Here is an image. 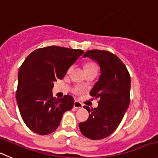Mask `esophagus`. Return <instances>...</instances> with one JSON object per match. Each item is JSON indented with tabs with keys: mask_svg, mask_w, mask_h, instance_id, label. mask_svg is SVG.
Instances as JSON below:
<instances>
[{
	"mask_svg": "<svg viewBox=\"0 0 158 158\" xmlns=\"http://www.w3.org/2000/svg\"><path fill=\"white\" fill-rule=\"evenodd\" d=\"M73 108L77 109H82L83 108V105L80 102H78V101H75L74 104H73Z\"/></svg>",
	"mask_w": 158,
	"mask_h": 158,
	"instance_id": "1",
	"label": "esophagus"
}]
</instances>
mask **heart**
<instances>
[{
  "mask_svg": "<svg viewBox=\"0 0 158 158\" xmlns=\"http://www.w3.org/2000/svg\"><path fill=\"white\" fill-rule=\"evenodd\" d=\"M85 71H88V70H97V65H96L94 63H87L86 64H85ZM73 67H70V68L68 69V70H67V73H70V72L72 71V70H73ZM80 91V88H76L74 89V92L77 93Z\"/></svg>",
  "mask_w": 158,
  "mask_h": 158,
  "instance_id": "b5f03b06",
  "label": "heart"
}]
</instances>
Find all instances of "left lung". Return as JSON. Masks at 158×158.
<instances>
[{"instance_id": "8db88e82", "label": "left lung", "mask_w": 158, "mask_h": 158, "mask_svg": "<svg viewBox=\"0 0 158 158\" xmlns=\"http://www.w3.org/2000/svg\"><path fill=\"white\" fill-rule=\"evenodd\" d=\"M84 57L94 60L100 67V77L90 92L99 102L94 109L84 107L89 112V117L79 123V128L89 139H104L116 130L128 109L130 75L125 64L110 52L92 49L87 51Z\"/></svg>"}]
</instances>
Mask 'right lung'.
<instances>
[{
    "label": "right lung",
    "instance_id": "1",
    "mask_svg": "<svg viewBox=\"0 0 158 158\" xmlns=\"http://www.w3.org/2000/svg\"><path fill=\"white\" fill-rule=\"evenodd\" d=\"M84 53L81 49L51 46L33 51L21 66L16 99L21 116L34 133L47 135L59 127L63 114L74 104L72 96H52L53 82L62 79Z\"/></svg>",
    "mask_w": 158,
    "mask_h": 158
}]
</instances>
